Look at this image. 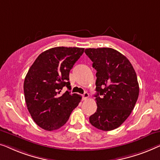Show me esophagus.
Wrapping results in <instances>:
<instances>
[{"mask_svg": "<svg viewBox=\"0 0 160 160\" xmlns=\"http://www.w3.org/2000/svg\"><path fill=\"white\" fill-rule=\"evenodd\" d=\"M89 97V94L88 93H87V92H85V93H84V94L82 95V100L84 101H86L88 98Z\"/></svg>", "mask_w": 160, "mask_h": 160, "instance_id": "obj_1", "label": "esophagus"}]
</instances>
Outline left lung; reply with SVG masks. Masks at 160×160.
<instances>
[{"mask_svg":"<svg viewBox=\"0 0 160 160\" xmlns=\"http://www.w3.org/2000/svg\"><path fill=\"white\" fill-rule=\"evenodd\" d=\"M85 53L93 62L97 78V109L89 118L90 122L104 131L116 129L129 117L138 100L136 72L129 60L113 48H87Z\"/></svg>","mask_w":160,"mask_h":160,"instance_id":"left-lung-1","label":"left lung"}]
</instances>
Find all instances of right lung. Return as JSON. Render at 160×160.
<instances>
[{
	"mask_svg": "<svg viewBox=\"0 0 160 160\" xmlns=\"http://www.w3.org/2000/svg\"><path fill=\"white\" fill-rule=\"evenodd\" d=\"M84 52L76 47H55L36 58L27 74L24 93L27 107L34 122L52 131L62 127L79 104L81 96L62 90L71 89L69 72Z\"/></svg>",
	"mask_w": 160,
	"mask_h": 160,
	"instance_id": "obj_1",
	"label": "right lung"
}]
</instances>
